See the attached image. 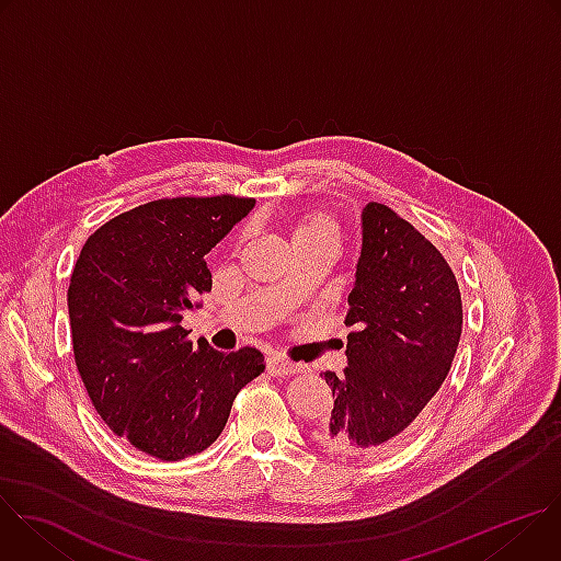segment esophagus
<instances>
[{"instance_id": "1", "label": "esophagus", "mask_w": 561, "mask_h": 561, "mask_svg": "<svg viewBox=\"0 0 561 561\" xmlns=\"http://www.w3.org/2000/svg\"><path fill=\"white\" fill-rule=\"evenodd\" d=\"M266 366H268V370H271L273 375H277V377L295 375V373H299V370H301V366H299V364L288 362V359H282V357H268Z\"/></svg>"}]
</instances>
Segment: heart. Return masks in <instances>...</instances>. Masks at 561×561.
I'll return each mask as SVG.
<instances>
[{"mask_svg": "<svg viewBox=\"0 0 561 561\" xmlns=\"http://www.w3.org/2000/svg\"><path fill=\"white\" fill-rule=\"evenodd\" d=\"M312 237H335L337 239V228L333 219L324 213H310L299 219L295 226V242H304V239Z\"/></svg>", "mask_w": 561, "mask_h": 561, "instance_id": "heart-1", "label": "heart"}]
</instances>
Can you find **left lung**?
Instances as JSON below:
<instances>
[{"mask_svg":"<svg viewBox=\"0 0 561 561\" xmlns=\"http://www.w3.org/2000/svg\"><path fill=\"white\" fill-rule=\"evenodd\" d=\"M348 306V366L324 373L333 409L312 437L331 453L362 457L394 448L422 422L459 344L461 295L428 239L368 202Z\"/></svg>","mask_w":561,"mask_h":561,"instance_id":"1","label":"left lung"}]
</instances>
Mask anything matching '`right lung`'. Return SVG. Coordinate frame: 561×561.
I'll use <instances>...</instances> for the list:
<instances>
[{"label": "right lung", "mask_w": 561, "mask_h": 561, "mask_svg": "<svg viewBox=\"0 0 561 561\" xmlns=\"http://www.w3.org/2000/svg\"><path fill=\"white\" fill-rule=\"evenodd\" d=\"M255 206L247 197L157 199L98 228L68 286L75 364L108 428L162 461L206 450L234 394L260 373L255 348L188 342L184 312L213 286L206 255Z\"/></svg>", "instance_id": "right-lung-1"}]
</instances>
